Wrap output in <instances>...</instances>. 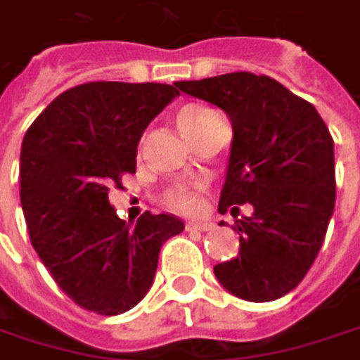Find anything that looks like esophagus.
Wrapping results in <instances>:
<instances>
[{
    "instance_id": "34e87169",
    "label": "esophagus",
    "mask_w": 360,
    "mask_h": 360,
    "mask_svg": "<svg viewBox=\"0 0 360 360\" xmlns=\"http://www.w3.org/2000/svg\"><path fill=\"white\" fill-rule=\"evenodd\" d=\"M185 229H187V231H212L214 225L208 223V221H189V223L185 225Z\"/></svg>"
}]
</instances>
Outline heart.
Instances as JSON below:
<instances>
[{"mask_svg":"<svg viewBox=\"0 0 360 360\" xmlns=\"http://www.w3.org/2000/svg\"><path fill=\"white\" fill-rule=\"evenodd\" d=\"M212 116H217V114L208 108H185L179 114V127L183 135L191 133L195 127H200L202 122H206ZM165 202H167V206H171L179 212H193L200 206V189L198 187H177L167 193Z\"/></svg>","mask_w":360,"mask_h":360,"instance_id":"1","label":"heart"}]
</instances>
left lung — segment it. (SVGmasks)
I'll return each mask as SVG.
<instances>
[{
    "mask_svg": "<svg viewBox=\"0 0 360 360\" xmlns=\"http://www.w3.org/2000/svg\"><path fill=\"white\" fill-rule=\"evenodd\" d=\"M187 96L223 110L233 127L219 212H254L236 221L240 252L214 266L233 296L269 302L309 273L335 206V162L329 129L307 100L264 75L229 72L175 83ZM223 225V223H221Z\"/></svg>",
    "mask_w": 360,
    "mask_h": 360,
    "instance_id": "8db88e82",
    "label": "left lung"
}]
</instances>
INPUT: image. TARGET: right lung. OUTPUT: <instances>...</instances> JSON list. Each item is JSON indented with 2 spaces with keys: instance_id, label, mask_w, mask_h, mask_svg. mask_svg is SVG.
<instances>
[{
  "instance_id": "obj_1",
  "label": "right lung",
  "mask_w": 360,
  "mask_h": 360,
  "mask_svg": "<svg viewBox=\"0 0 360 360\" xmlns=\"http://www.w3.org/2000/svg\"><path fill=\"white\" fill-rule=\"evenodd\" d=\"M179 96L162 83L96 81L60 94L20 150V202L41 262L79 307L133 309L152 288L162 244L183 231L173 214L118 219L112 187L135 173L146 127Z\"/></svg>"
}]
</instances>
